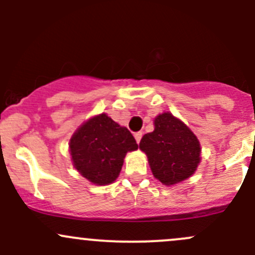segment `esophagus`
<instances>
[{
    "label": "esophagus",
    "mask_w": 255,
    "mask_h": 255,
    "mask_svg": "<svg viewBox=\"0 0 255 255\" xmlns=\"http://www.w3.org/2000/svg\"><path fill=\"white\" fill-rule=\"evenodd\" d=\"M142 135H143L142 132L134 133V138H135V140H137V143L140 142V139H142Z\"/></svg>",
    "instance_id": "34e87169"
}]
</instances>
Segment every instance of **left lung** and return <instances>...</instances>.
<instances>
[{
    "label": "left lung",
    "mask_w": 255,
    "mask_h": 255,
    "mask_svg": "<svg viewBox=\"0 0 255 255\" xmlns=\"http://www.w3.org/2000/svg\"><path fill=\"white\" fill-rule=\"evenodd\" d=\"M154 126L153 132L143 135L139 148L148 156L155 179L174 185L191 176L201 151L196 135L169 112L159 115Z\"/></svg>",
    "instance_id": "obj_1"
}]
</instances>
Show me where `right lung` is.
I'll return each mask as SVG.
<instances>
[{
    "label": "right lung",
    "mask_w": 255,
    "mask_h": 255,
    "mask_svg": "<svg viewBox=\"0 0 255 255\" xmlns=\"http://www.w3.org/2000/svg\"><path fill=\"white\" fill-rule=\"evenodd\" d=\"M137 148L132 133L105 113L85 122L70 139L74 166L96 185L115 181L127 151Z\"/></svg>",
    "instance_id": "right-lung-1"
}]
</instances>
